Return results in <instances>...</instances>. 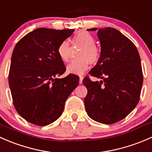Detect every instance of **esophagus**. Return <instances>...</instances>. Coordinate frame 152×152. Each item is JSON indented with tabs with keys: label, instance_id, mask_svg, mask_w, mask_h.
<instances>
[{
	"label": "esophagus",
	"instance_id": "esophagus-1",
	"mask_svg": "<svg viewBox=\"0 0 152 152\" xmlns=\"http://www.w3.org/2000/svg\"><path fill=\"white\" fill-rule=\"evenodd\" d=\"M82 81H83V76H79V84H82Z\"/></svg>",
	"mask_w": 152,
	"mask_h": 152
}]
</instances>
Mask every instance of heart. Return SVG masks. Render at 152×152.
<instances>
[{"instance_id": "heart-1", "label": "heart", "mask_w": 152, "mask_h": 152, "mask_svg": "<svg viewBox=\"0 0 152 152\" xmlns=\"http://www.w3.org/2000/svg\"><path fill=\"white\" fill-rule=\"evenodd\" d=\"M73 45H79L81 49L78 52V59L72 61L67 67V71L70 73L80 75L88 69L89 65H96L101 57V48L95 43V38L86 31L77 32L71 41ZM58 54L61 60L67 62L70 59V45L67 41L61 42L58 47Z\"/></svg>"}]
</instances>
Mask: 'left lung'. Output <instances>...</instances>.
Listing matches in <instances>:
<instances>
[{
    "mask_svg": "<svg viewBox=\"0 0 152 152\" xmlns=\"http://www.w3.org/2000/svg\"><path fill=\"white\" fill-rule=\"evenodd\" d=\"M98 37L101 57L89 73L102 80L93 82L87 76L82 81L87 89L85 109L93 120L113 124L125 118L138 104L143 79L141 62L134 44L119 31L99 28Z\"/></svg>",
    "mask_w": 152,
    "mask_h": 152,
    "instance_id": "left-lung-1",
    "label": "left lung"
}]
</instances>
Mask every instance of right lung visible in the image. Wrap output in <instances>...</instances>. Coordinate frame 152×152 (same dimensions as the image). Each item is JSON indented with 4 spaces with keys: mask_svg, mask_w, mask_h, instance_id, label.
Segmentation results:
<instances>
[{
    "mask_svg": "<svg viewBox=\"0 0 152 152\" xmlns=\"http://www.w3.org/2000/svg\"><path fill=\"white\" fill-rule=\"evenodd\" d=\"M73 31L37 28L14 48L9 85L15 110L29 123L44 126L59 118L65 101L79 85L76 75L56 78L66 70L58 47Z\"/></svg>",
    "mask_w": 152,
    "mask_h": 152,
    "instance_id": "add662e5",
    "label": "right lung"
}]
</instances>
